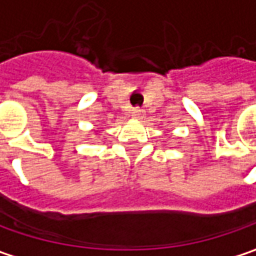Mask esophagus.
I'll return each instance as SVG.
<instances>
[{
	"mask_svg": "<svg viewBox=\"0 0 256 256\" xmlns=\"http://www.w3.org/2000/svg\"><path fill=\"white\" fill-rule=\"evenodd\" d=\"M144 116H145L144 110H139V108H134V110H133V112H132V117H133V118H136V120H142V118H144Z\"/></svg>",
	"mask_w": 256,
	"mask_h": 256,
	"instance_id": "34e87169",
	"label": "esophagus"
}]
</instances>
